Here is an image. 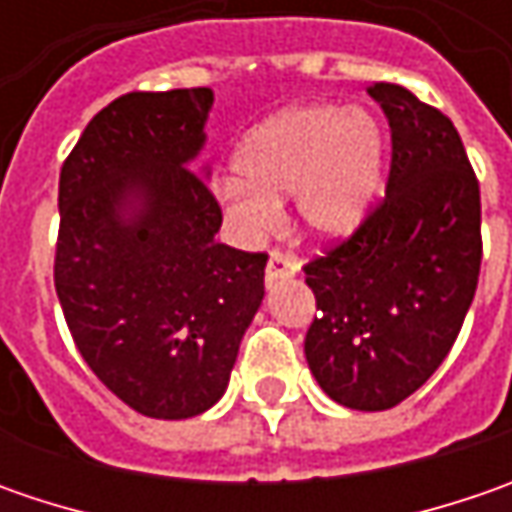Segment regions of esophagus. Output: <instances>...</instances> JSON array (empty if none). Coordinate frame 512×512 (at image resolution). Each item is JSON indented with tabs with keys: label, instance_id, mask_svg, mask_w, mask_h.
Masks as SVG:
<instances>
[{
	"label": "esophagus",
	"instance_id": "esophagus-1",
	"mask_svg": "<svg viewBox=\"0 0 512 512\" xmlns=\"http://www.w3.org/2000/svg\"><path fill=\"white\" fill-rule=\"evenodd\" d=\"M296 273H299V262H296L293 256L279 253V250H273V253H270V259H267V270H265L267 285L282 282V279H293Z\"/></svg>",
	"mask_w": 512,
	"mask_h": 512
}]
</instances>
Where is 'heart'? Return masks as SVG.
<instances>
[{
	"instance_id": "obj_1",
	"label": "heart",
	"mask_w": 512,
	"mask_h": 512,
	"mask_svg": "<svg viewBox=\"0 0 512 512\" xmlns=\"http://www.w3.org/2000/svg\"><path fill=\"white\" fill-rule=\"evenodd\" d=\"M236 173L216 193L227 219L259 233L290 196L293 225L336 242L362 225L382 190L384 130L364 108L299 105L270 116L236 150Z\"/></svg>"
}]
</instances>
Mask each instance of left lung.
<instances>
[{
  "label": "left lung",
  "mask_w": 512,
  "mask_h": 512,
  "mask_svg": "<svg viewBox=\"0 0 512 512\" xmlns=\"http://www.w3.org/2000/svg\"><path fill=\"white\" fill-rule=\"evenodd\" d=\"M367 93L390 122L384 199L342 245L305 265L319 316L310 373L333 402L387 410L444 362L476 296L482 199L462 136L402 85Z\"/></svg>",
  "instance_id": "obj_1"
}]
</instances>
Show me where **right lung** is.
Masks as SVG:
<instances>
[{
	"label": "right lung",
	"instance_id": "right-lung-1",
	"mask_svg": "<svg viewBox=\"0 0 512 512\" xmlns=\"http://www.w3.org/2000/svg\"><path fill=\"white\" fill-rule=\"evenodd\" d=\"M213 90L125 93L59 173L56 296L99 382L150 419L225 396L265 299V253L216 242L222 207L196 156Z\"/></svg>",
	"mask_w": 512,
	"mask_h": 512
}]
</instances>
